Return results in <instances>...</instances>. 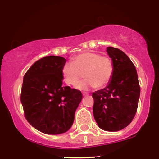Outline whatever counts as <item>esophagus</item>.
<instances>
[{"label":"esophagus","instance_id":"1","mask_svg":"<svg viewBox=\"0 0 159 159\" xmlns=\"http://www.w3.org/2000/svg\"><path fill=\"white\" fill-rule=\"evenodd\" d=\"M89 93L87 92H83V96H88Z\"/></svg>","mask_w":159,"mask_h":159}]
</instances>
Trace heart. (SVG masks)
Masks as SVG:
<instances>
[{"instance_id":"b5f03b06","label":"heart","mask_w":159,"mask_h":159,"mask_svg":"<svg viewBox=\"0 0 159 159\" xmlns=\"http://www.w3.org/2000/svg\"><path fill=\"white\" fill-rule=\"evenodd\" d=\"M61 73L67 85L74 86L82 77L86 78L76 86L85 91L97 86L102 88L110 82L114 73L112 60L107 55L97 52H85L73 58L72 61L66 62L62 67Z\"/></svg>"}]
</instances>
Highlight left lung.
<instances>
[{
    "instance_id": "8db88e82",
    "label": "left lung",
    "mask_w": 159,
    "mask_h": 159,
    "mask_svg": "<svg viewBox=\"0 0 159 159\" xmlns=\"http://www.w3.org/2000/svg\"><path fill=\"white\" fill-rule=\"evenodd\" d=\"M114 73L106 88L92 93L93 114L100 128L119 131L133 121L137 111L140 88L135 67L122 50L108 47Z\"/></svg>"
}]
</instances>
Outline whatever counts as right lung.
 Masks as SVG:
<instances>
[{
	"label": "right lung",
	"mask_w": 159,
	"mask_h": 159,
	"mask_svg": "<svg viewBox=\"0 0 159 159\" xmlns=\"http://www.w3.org/2000/svg\"><path fill=\"white\" fill-rule=\"evenodd\" d=\"M66 60L50 55L31 66L24 76L21 102L25 118L43 133L57 135L70 128L82 99L79 90L62 86L61 69Z\"/></svg>",
	"instance_id": "obj_1"
}]
</instances>
